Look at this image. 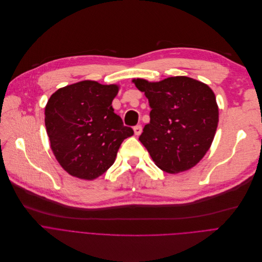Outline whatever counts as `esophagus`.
<instances>
[{"mask_svg":"<svg viewBox=\"0 0 262 262\" xmlns=\"http://www.w3.org/2000/svg\"><path fill=\"white\" fill-rule=\"evenodd\" d=\"M133 130H134V134L138 136V135H141V133H142V131H143V128H142L141 125H138V126H135V127L133 128Z\"/></svg>","mask_w":262,"mask_h":262,"instance_id":"obj_1","label":"esophagus"}]
</instances>
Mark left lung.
<instances>
[{"mask_svg": "<svg viewBox=\"0 0 262 262\" xmlns=\"http://www.w3.org/2000/svg\"><path fill=\"white\" fill-rule=\"evenodd\" d=\"M132 81L151 107L150 122L140 141L153 162L168 173L195 166L210 148L218 127L219 110L212 90L186 76L159 82Z\"/></svg>", "mask_w": 262, "mask_h": 262, "instance_id": "8db88e82", "label": "left lung"}]
</instances>
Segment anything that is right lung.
<instances>
[{
	"label": "right lung",
	"instance_id": "right-lung-1",
	"mask_svg": "<svg viewBox=\"0 0 262 262\" xmlns=\"http://www.w3.org/2000/svg\"><path fill=\"white\" fill-rule=\"evenodd\" d=\"M117 84L83 80L57 90L45 106V127L56 160L73 177L94 180L115 162L133 135L114 113Z\"/></svg>",
	"mask_w": 262,
	"mask_h": 262
}]
</instances>
